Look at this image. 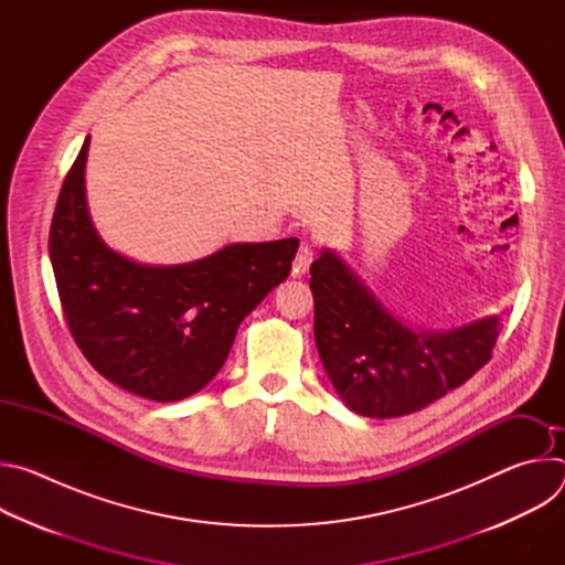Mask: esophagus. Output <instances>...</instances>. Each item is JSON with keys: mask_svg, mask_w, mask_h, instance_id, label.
Listing matches in <instances>:
<instances>
[{"mask_svg": "<svg viewBox=\"0 0 565 565\" xmlns=\"http://www.w3.org/2000/svg\"><path fill=\"white\" fill-rule=\"evenodd\" d=\"M310 264H312V250H310L308 244H301L299 250H297V255H295V262H292L295 275H306L308 268H310Z\"/></svg>", "mask_w": 565, "mask_h": 565, "instance_id": "obj_1", "label": "esophagus"}]
</instances>
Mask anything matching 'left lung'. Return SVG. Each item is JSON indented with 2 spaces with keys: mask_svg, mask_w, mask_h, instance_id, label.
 <instances>
[{
  "mask_svg": "<svg viewBox=\"0 0 565 565\" xmlns=\"http://www.w3.org/2000/svg\"><path fill=\"white\" fill-rule=\"evenodd\" d=\"M315 344L344 405L366 418L425 409L492 355L501 321L488 315L449 331H420L395 317L331 248L310 266Z\"/></svg>",
  "mask_w": 565,
  "mask_h": 565,
  "instance_id": "1",
  "label": "left lung"
}]
</instances>
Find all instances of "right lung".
<instances>
[{
	"label": "right lung",
	"mask_w": 565,
	"mask_h": 565,
	"mask_svg": "<svg viewBox=\"0 0 565 565\" xmlns=\"http://www.w3.org/2000/svg\"><path fill=\"white\" fill-rule=\"evenodd\" d=\"M89 136L57 196L49 257L66 324L116 386L179 402L207 386L238 324L290 275L299 238L227 244L188 264L147 266L98 234L87 205Z\"/></svg>",
	"instance_id": "obj_1"
}]
</instances>
